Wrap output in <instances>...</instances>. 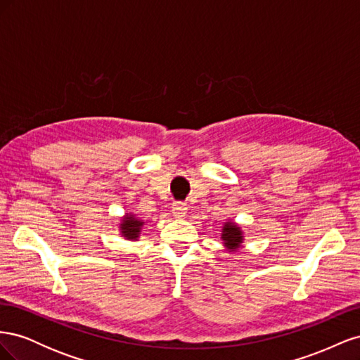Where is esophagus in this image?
<instances>
[{"label":"esophagus","mask_w":360,"mask_h":360,"mask_svg":"<svg viewBox=\"0 0 360 360\" xmlns=\"http://www.w3.org/2000/svg\"><path fill=\"white\" fill-rule=\"evenodd\" d=\"M171 212L176 217H183L188 212V204L181 202V201H174L172 207H171Z\"/></svg>","instance_id":"obj_1"}]
</instances>
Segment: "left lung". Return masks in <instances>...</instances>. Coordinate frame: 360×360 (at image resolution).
<instances>
[{"mask_svg": "<svg viewBox=\"0 0 360 360\" xmlns=\"http://www.w3.org/2000/svg\"><path fill=\"white\" fill-rule=\"evenodd\" d=\"M222 240H224V245L226 246V249H230V250L238 249L243 242L242 230L234 222H226L224 225V230H222Z\"/></svg>", "mask_w": 360, "mask_h": 360, "instance_id": "1", "label": "left lung"}]
</instances>
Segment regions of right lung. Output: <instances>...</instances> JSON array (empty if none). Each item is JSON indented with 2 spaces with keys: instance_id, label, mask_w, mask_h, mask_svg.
Wrapping results in <instances>:
<instances>
[{
  "instance_id": "right-lung-1",
  "label": "right lung",
  "mask_w": 360,
  "mask_h": 360,
  "mask_svg": "<svg viewBox=\"0 0 360 360\" xmlns=\"http://www.w3.org/2000/svg\"><path fill=\"white\" fill-rule=\"evenodd\" d=\"M143 225H144V222H141L139 219H136L134 214H126L124 219H123V224L120 228H122V233L126 238L134 240V238H138L141 226H143Z\"/></svg>"
}]
</instances>
